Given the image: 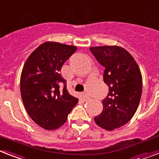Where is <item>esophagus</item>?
<instances>
[{"label":"esophagus","instance_id":"34e87169","mask_svg":"<svg viewBox=\"0 0 159 159\" xmlns=\"http://www.w3.org/2000/svg\"><path fill=\"white\" fill-rule=\"evenodd\" d=\"M82 96H83V98H84V100H88L89 99H90V97H89V95H87V94H86V93H83V94H82Z\"/></svg>","mask_w":159,"mask_h":159}]
</instances>
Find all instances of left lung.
<instances>
[{
	"mask_svg": "<svg viewBox=\"0 0 159 159\" xmlns=\"http://www.w3.org/2000/svg\"><path fill=\"white\" fill-rule=\"evenodd\" d=\"M90 50L104 67V82L109 88L102 101L103 111L94 120L101 128L113 131L135 114L142 93V76L134 58L122 47L95 46Z\"/></svg>",
	"mask_w": 159,
	"mask_h": 159,
	"instance_id": "obj_1",
	"label": "left lung"
}]
</instances>
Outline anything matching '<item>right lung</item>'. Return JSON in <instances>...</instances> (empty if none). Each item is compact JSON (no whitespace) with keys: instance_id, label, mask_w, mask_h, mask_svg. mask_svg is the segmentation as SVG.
Wrapping results in <instances>:
<instances>
[{"instance_id":"1","label":"right lung","mask_w":159,"mask_h":159,"mask_svg":"<svg viewBox=\"0 0 159 159\" xmlns=\"http://www.w3.org/2000/svg\"><path fill=\"white\" fill-rule=\"evenodd\" d=\"M77 47L59 42L40 45L26 60L20 77V92L28 115L42 128L55 130L66 122L78 102L67 90L59 71Z\"/></svg>"}]
</instances>
